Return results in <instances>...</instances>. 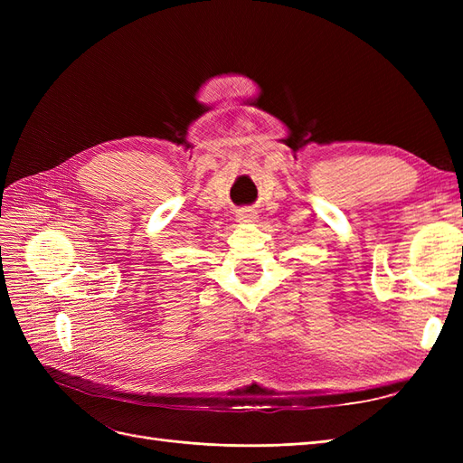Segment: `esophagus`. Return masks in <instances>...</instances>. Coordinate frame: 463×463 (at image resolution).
<instances>
[{
    "mask_svg": "<svg viewBox=\"0 0 463 463\" xmlns=\"http://www.w3.org/2000/svg\"><path fill=\"white\" fill-rule=\"evenodd\" d=\"M255 218H257V213H253V210H249V208L237 213V220L240 222H255Z\"/></svg>",
    "mask_w": 463,
    "mask_h": 463,
    "instance_id": "34e87169",
    "label": "esophagus"
}]
</instances>
